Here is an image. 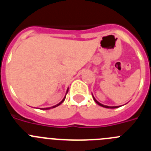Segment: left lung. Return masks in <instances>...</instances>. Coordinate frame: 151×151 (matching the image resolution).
<instances>
[{"mask_svg":"<svg viewBox=\"0 0 151 151\" xmlns=\"http://www.w3.org/2000/svg\"><path fill=\"white\" fill-rule=\"evenodd\" d=\"M94 101H95V102L97 103V104L100 105V106H103V107H105V108H111V109H113V108H118V107H119V106H106V105L102 104H101V103L98 102V101H97V100H96L95 98H94Z\"/></svg>","mask_w":151,"mask_h":151,"instance_id":"obj_1","label":"left lung"}]
</instances>
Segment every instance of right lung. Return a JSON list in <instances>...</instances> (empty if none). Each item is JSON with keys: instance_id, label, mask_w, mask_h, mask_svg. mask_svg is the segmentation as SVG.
I'll return each mask as SVG.
<instances>
[{"instance_id": "add662e5", "label": "right lung", "mask_w": 151, "mask_h": 151, "mask_svg": "<svg viewBox=\"0 0 151 151\" xmlns=\"http://www.w3.org/2000/svg\"><path fill=\"white\" fill-rule=\"evenodd\" d=\"M67 92H68V90H67ZM67 92H66V94H67ZM65 98H66V97H64L63 99V101H61L60 103H59V104H57V105H55V106H52V107H48V108H45V109H43V110H49V109H50V108H54V107H56V106H59L60 104H62L63 102L64 101V100H65Z\"/></svg>"}]
</instances>
